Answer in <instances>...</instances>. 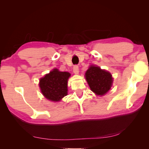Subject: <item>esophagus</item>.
Wrapping results in <instances>:
<instances>
[{"instance_id":"obj_1","label":"esophagus","mask_w":149,"mask_h":149,"mask_svg":"<svg viewBox=\"0 0 149 149\" xmlns=\"http://www.w3.org/2000/svg\"><path fill=\"white\" fill-rule=\"evenodd\" d=\"M79 67L78 66L75 65L74 66V68H73V72L75 74H79Z\"/></svg>"}]
</instances>
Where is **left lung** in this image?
Here are the masks:
<instances>
[{"label": "left lung", "mask_w": 149, "mask_h": 149, "mask_svg": "<svg viewBox=\"0 0 149 149\" xmlns=\"http://www.w3.org/2000/svg\"><path fill=\"white\" fill-rule=\"evenodd\" d=\"M85 78L91 90L97 95L102 96L112 86V75L99 66L91 65L85 73Z\"/></svg>", "instance_id": "8db88e82"}]
</instances>
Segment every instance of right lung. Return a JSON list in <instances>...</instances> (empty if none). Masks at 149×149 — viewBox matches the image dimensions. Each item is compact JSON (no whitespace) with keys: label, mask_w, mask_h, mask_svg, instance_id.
Segmentation results:
<instances>
[{"label":"right lung","mask_w":149,"mask_h":149,"mask_svg":"<svg viewBox=\"0 0 149 149\" xmlns=\"http://www.w3.org/2000/svg\"><path fill=\"white\" fill-rule=\"evenodd\" d=\"M71 74L54 68L40 80L39 86L47 99L58 102L68 94V79Z\"/></svg>","instance_id":"obj_1"}]
</instances>
